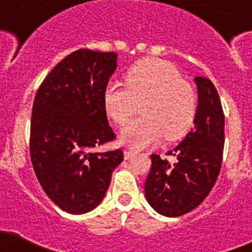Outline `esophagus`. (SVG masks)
I'll return each mask as SVG.
<instances>
[{"mask_svg": "<svg viewBox=\"0 0 252 252\" xmlns=\"http://www.w3.org/2000/svg\"><path fill=\"white\" fill-rule=\"evenodd\" d=\"M135 155V152H133V151H131V150H126L124 152V157H125V159H130L131 157H132V156Z\"/></svg>", "mask_w": 252, "mask_h": 252, "instance_id": "esophagus-1", "label": "esophagus"}]
</instances>
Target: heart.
Instances as JSON below:
<instances>
[{
    "label": "heart",
    "mask_w": 252,
    "mask_h": 252,
    "mask_svg": "<svg viewBox=\"0 0 252 252\" xmlns=\"http://www.w3.org/2000/svg\"><path fill=\"white\" fill-rule=\"evenodd\" d=\"M142 116L122 128L125 145L140 150L166 137L176 141L191 128L196 115L193 88L182 79L169 62L147 58L133 64L125 74V86L110 83L102 92L105 114L115 124L124 125L140 102Z\"/></svg>",
    "instance_id": "heart-1"
}]
</instances>
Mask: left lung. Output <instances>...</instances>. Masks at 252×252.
<instances>
[{
	"mask_svg": "<svg viewBox=\"0 0 252 252\" xmlns=\"http://www.w3.org/2000/svg\"><path fill=\"white\" fill-rule=\"evenodd\" d=\"M198 106L193 130L167 155L174 163L152 155L145 182L148 204L160 215L181 217L205 199L219 176L224 148V112L219 94L208 78L195 76Z\"/></svg>",
	"mask_w": 252,
	"mask_h": 252,
	"instance_id": "8db88e82",
	"label": "left lung"
}]
</instances>
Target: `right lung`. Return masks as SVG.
Instances as JSON below:
<instances>
[{"instance_id": "obj_1", "label": "right lung", "mask_w": 252, "mask_h": 252, "mask_svg": "<svg viewBox=\"0 0 252 252\" xmlns=\"http://www.w3.org/2000/svg\"><path fill=\"white\" fill-rule=\"evenodd\" d=\"M116 68V53L76 50L48 74L33 102V169L45 194L70 214H85L102 202L124 160L121 150L93 152L115 140L102 92Z\"/></svg>"}]
</instances>
